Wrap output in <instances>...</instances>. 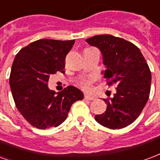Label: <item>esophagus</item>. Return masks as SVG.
I'll return each instance as SVG.
<instances>
[{"instance_id": "34e87169", "label": "esophagus", "mask_w": 160, "mask_h": 160, "mask_svg": "<svg viewBox=\"0 0 160 160\" xmlns=\"http://www.w3.org/2000/svg\"><path fill=\"white\" fill-rule=\"evenodd\" d=\"M84 98L85 99H87V100H93V99H94L93 97H92V96H88V95H85Z\"/></svg>"}]
</instances>
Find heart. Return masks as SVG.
Masks as SVG:
<instances>
[{"instance_id": "b5f03b06", "label": "heart", "mask_w": 160, "mask_h": 160, "mask_svg": "<svg viewBox=\"0 0 160 160\" xmlns=\"http://www.w3.org/2000/svg\"><path fill=\"white\" fill-rule=\"evenodd\" d=\"M93 81V78H90V77L89 78H82L81 81L79 82V86L85 90H89L91 89Z\"/></svg>"}]
</instances>
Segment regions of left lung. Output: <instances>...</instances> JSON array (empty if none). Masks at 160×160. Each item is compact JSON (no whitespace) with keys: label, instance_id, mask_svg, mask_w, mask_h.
<instances>
[{"label":"left lung","instance_id":"8db88e82","mask_svg":"<svg viewBox=\"0 0 160 160\" xmlns=\"http://www.w3.org/2000/svg\"><path fill=\"white\" fill-rule=\"evenodd\" d=\"M86 41L101 51L106 67L102 73L108 85H116L114 95L104 98L107 109L96 115V121L110 129L124 128L138 117L148 100L152 78L148 65L138 48L124 39L101 34Z\"/></svg>","mask_w":160,"mask_h":160}]
</instances>
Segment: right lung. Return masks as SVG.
Masks as SVG:
<instances>
[{"mask_svg": "<svg viewBox=\"0 0 160 160\" xmlns=\"http://www.w3.org/2000/svg\"><path fill=\"white\" fill-rule=\"evenodd\" d=\"M74 43V39H39L22 48L14 58L9 79L13 99L33 127H58L73 103L83 98L82 92L73 86L57 93L48 88L51 74L64 72L65 59Z\"/></svg>", "mask_w": 160, "mask_h": 160, "instance_id": "1", "label": "right lung"}]
</instances>
